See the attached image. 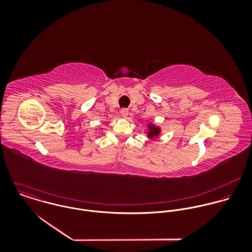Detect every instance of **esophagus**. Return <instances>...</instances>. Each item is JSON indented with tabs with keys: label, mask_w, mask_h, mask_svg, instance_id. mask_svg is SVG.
<instances>
[{
	"label": "esophagus",
	"mask_w": 252,
	"mask_h": 252,
	"mask_svg": "<svg viewBox=\"0 0 252 252\" xmlns=\"http://www.w3.org/2000/svg\"><path fill=\"white\" fill-rule=\"evenodd\" d=\"M120 114H121V116L126 117V116L128 115V109L125 108H121V109H120Z\"/></svg>",
	"instance_id": "1"
}]
</instances>
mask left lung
Wrapping results in <instances>:
<instances>
[{"instance_id": "obj_1", "label": "left lung", "mask_w": 252, "mask_h": 252, "mask_svg": "<svg viewBox=\"0 0 252 252\" xmlns=\"http://www.w3.org/2000/svg\"><path fill=\"white\" fill-rule=\"evenodd\" d=\"M149 132H148V136L150 137V138H152V137H154V136H157L159 133H160V130H159V128H156V127H154V126H151V125H149Z\"/></svg>"}]
</instances>
